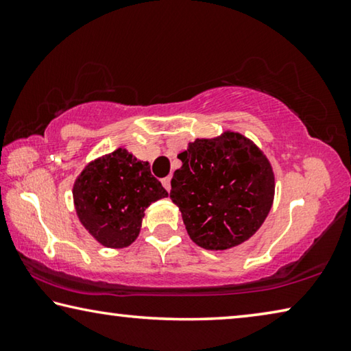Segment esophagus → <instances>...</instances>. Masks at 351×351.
Here are the masks:
<instances>
[{
  "instance_id": "esophagus-1",
  "label": "esophagus",
  "mask_w": 351,
  "mask_h": 351,
  "mask_svg": "<svg viewBox=\"0 0 351 351\" xmlns=\"http://www.w3.org/2000/svg\"><path fill=\"white\" fill-rule=\"evenodd\" d=\"M170 181H171V178L170 176H167V178H162V186H164V189L167 190V192H170V189H171V184H170Z\"/></svg>"
}]
</instances>
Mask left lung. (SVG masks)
<instances>
[{"label":"left lung","mask_w":351,"mask_h":351,"mask_svg":"<svg viewBox=\"0 0 351 351\" xmlns=\"http://www.w3.org/2000/svg\"><path fill=\"white\" fill-rule=\"evenodd\" d=\"M170 198L187 234L204 249H229L252 237L268 217L274 173L263 153L245 136L224 133L197 139L178 154Z\"/></svg>","instance_id":"left-lung-1"}]
</instances>
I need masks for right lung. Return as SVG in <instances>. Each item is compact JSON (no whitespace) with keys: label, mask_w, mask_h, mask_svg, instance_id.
Here are the masks:
<instances>
[{"label":"right lung","mask_w":351,"mask_h":351,"mask_svg":"<svg viewBox=\"0 0 351 351\" xmlns=\"http://www.w3.org/2000/svg\"><path fill=\"white\" fill-rule=\"evenodd\" d=\"M74 204L82 224L106 247H125L139 235L144 210L167 197V190L123 148L86 165L74 184Z\"/></svg>","instance_id":"right-lung-1"}]
</instances>
